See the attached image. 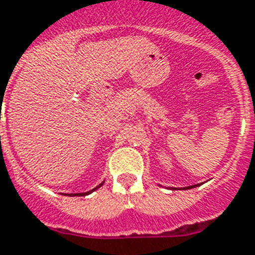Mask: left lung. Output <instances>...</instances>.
<instances>
[{
  "instance_id": "8db88e82",
  "label": "left lung",
  "mask_w": 255,
  "mask_h": 255,
  "mask_svg": "<svg viewBox=\"0 0 255 255\" xmlns=\"http://www.w3.org/2000/svg\"><path fill=\"white\" fill-rule=\"evenodd\" d=\"M195 187H198V185H191V187H187V189H189V188H195ZM185 189V188H184Z\"/></svg>"
}]
</instances>
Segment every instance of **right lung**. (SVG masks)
<instances>
[{"instance_id":"add662e5","label":"right lung","mask_w":255,"mask_h":255,"mask_svg":"<svg viewBox=\"0 0 255 255\" xmlns=\"http://www.w3.org/2000/svg\"><path fill=\"white\" fill-rule=\"evenodd\" d=\"M103 184V183H102ZM102 184H99L98 187H95V188L94 189H91V191H89V192H82V193H71L70 196H86V195H89V193H91V192H94V191H95V189H98L99 187H101V185Z\"/></svg>"}]
</instances>
